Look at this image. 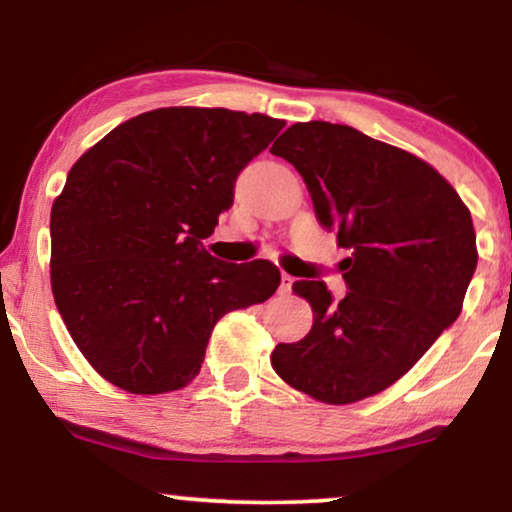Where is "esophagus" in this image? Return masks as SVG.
Wrapping results in <instances>:
<instances>
[{"mask_svg":"<svg viewBox=\"0 0 512 512\" xmlns=\"http://www.w3.org/2000/svg\"><path fill=\"white\" fill-rule=\"evenodd\" d=\"M291 284H293V277L286 275V272H282V284H279V293H282V296L291 293Z\"/></svg>","mask_w":512,"mask_h":512,"instance_id":"obj_1","label":"esophagus"}]
</instances>
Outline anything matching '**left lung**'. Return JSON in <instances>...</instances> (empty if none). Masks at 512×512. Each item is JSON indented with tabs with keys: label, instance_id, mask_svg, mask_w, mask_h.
<instances>
[{
	"label": "left lung",
	"instance_id": "left-lung-1",
	"mask_svg": "<svg viewBox=\"0 0 512 512\" xmlns=\"http://www.w3.org/2000/svg\"><path fill=\"white\" fill-rule=\"evenodd\" d=\"M270 153L296 167L319 223L352 251L340 303L324 282L293 284L314 321L300 342H279L272 368L328 405L380 394L461 314L478 265L471 212L426 160L349 125L296 123Z\"/></svg>",
	"mask_w": 512,
	"mask_h": 512
}]
</instances>
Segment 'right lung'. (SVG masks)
Here are the masks:
<instances>
[{
    "label": "right lung",
    "mask_w": 512,
    "mask_h": 512,
    "mask_svg": "<svg viewBox=\"0 0 512 512\" xmlns=\"http://www.w3.org/2000/svg\"><path fill=\"white\" fill-rule=\"evenodd\" d=\"M282 128L263 114L163 107L72 165L51 209V289L104 380L142 396L186 387L216 321L277 291L270 261L223 263L202 240L233 205L237 174Z\"/></svg>",
    "instance_id": "right-lung-1"
}]
</instances>
